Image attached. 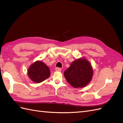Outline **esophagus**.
Returning <instances> with one entry per match:
<instances>
[{
	"instance_id": "esophagus-1",
	"label": "esophagus",
	"mask_w": 123,
	"mask_h": 123,
	"mask_svg": "<svg viewBox=\"0 0 123 123\" xmlns=\"http://www.w3.org/2000/svg\"><path fill=\"white\" fill-rule=\"evenodd\" d=\"M55 71H58V72H61L62 71V69L60 68L57 67V68H55Z\"/></svg>"
}]
</instances>
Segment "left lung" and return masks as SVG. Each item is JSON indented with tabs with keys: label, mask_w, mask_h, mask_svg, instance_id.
Here are the masks:
<instances>
[{
	"label": "left lung",
	"mask_w": 123,
	"mask_h": 123,
	"mask_svg": "<svg viewBox=\"0 0 123 123\" xmlns=\"http://www.w3.org/2000/svg\"><path fill=\"white\" fill-rule=\"evenodd\" d=\"M64 76L73 87H84L92 80V66L87 59L84 58L77 59L73 62L70 67L64 72Z\"/></svg>",
	"instance_id": "left-lung-1"
}]
</instances>
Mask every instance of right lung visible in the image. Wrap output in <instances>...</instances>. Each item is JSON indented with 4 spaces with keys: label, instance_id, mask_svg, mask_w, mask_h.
Listing matches in <instances>:
<instances>
[{
    "label": "right lung",
    "instance_id": "1",
    "mask_svg": "<svg viewBox=\"0 0 123 123\" xmlns=\"http://www.w3.org/2000/svg\"><path fill=\"white\" fill-rule=\"evenodd\" d=\"M28 74L33 81L39 83L50 76V71L49 67L43 62L36 61L30 67Z\"/></svg>",
    "mask_w": 123,
    "mask_h": 123
}]
</instances>
